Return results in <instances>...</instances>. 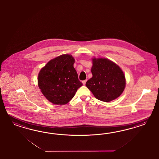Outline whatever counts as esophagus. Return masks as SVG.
<instances>
[{
	"instance_id": "esophagus-1",
	"label": "esophagus",
	"mask_w": 159,
	"mask_h": 159,
	"mask_svg": "<svg viewBox=\"0 0 159 159\" xmlns=\"http://www.w3.org/2000/svg\"><path fill=\"white\" fill-rule=\"evenodd\" d=\"M87 82V80H83V82H82V83H83V84H84V85H85L86 84V83Z\"/></svg>"
}]
</instances>
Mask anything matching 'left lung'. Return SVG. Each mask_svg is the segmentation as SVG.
<instances>
[{
    "instance_id": "1",
    "label": "left lung",
    "mask_w": 159,
    "mask_h": 159,
    "mask_svg": "<svg viewBox=\"0 0 159 159\" xmlns=\"http://www.w3.org/2000/svg\"><path fill=\"white\" fill-rule=\"evenodd\" d=\"M93 77L86 86L97 99L110 102L120 96L124 90L125 77L115 63L107 59H93Z\"/></svg>"
}]
</instances>
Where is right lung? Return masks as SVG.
Masks as SVG:
<instances>
[{"instance_id": "right-lung-1", "label": "right lung", "mask_w": 159, "mask_h": 159, "mask_svg": "<svg viewBox=\"0 0 159 159\" xmlns=\"http://www.w3.org/2000/svg\"><path fill=\"white\" fill-rule=\"evenodd\" d=\"M72 55H62L51 60L40 70L38 76L39 88L52 103L63 105L70 101L83 83L73 67Z\"/></svg>"}]
</instances>
